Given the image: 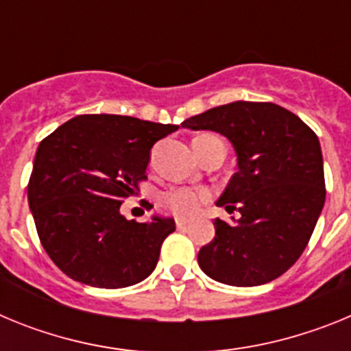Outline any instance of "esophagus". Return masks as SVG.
Segmentation results:
<instances>
[{
    "mask_svg": "<svg viewBox=\"0 0 351 351\" xmlns=\"http://www.w3.org/2000/svg\"><path fill=\"white\" fill-rule=\"evenodd\" d=\"M186 225H188L186 219H176V226H178V228H186Z\"/></svg>",
    "mask_w": 351,
    "mask_h": 351,
    "instance_id": "1",
    "label": "esophagus"
}]
</instances>
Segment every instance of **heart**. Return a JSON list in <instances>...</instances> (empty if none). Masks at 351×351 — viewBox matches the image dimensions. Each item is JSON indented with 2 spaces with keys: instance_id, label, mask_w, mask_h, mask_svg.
Instances as JSON below:
<instances>
[{
  "instance_id": "heart-1",
  "label": "heart",
  "mask_w": 351,
  "mask_h": 351,
  "mask_svg": "<svg viewBox=\"0 0 351 351\" xmlns=\"http://www.w3.org/2000/svg\"><path fill=\"white\" fill-rule=\"evenodd\" d=\"M210 202V193L207 190L195 188H173L163 195L161 204L178 218L190 219L202 213L204 207Z\"/></svg>"
}]
</instances>
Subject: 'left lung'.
Wrapping results in <instances>:
<instances>
[{"instance_id":"8db88e82","label":"left lung","mask_w":351,"mask_h":351,"mask_svg":"<svg viewBox=\"0 0 351 351\" xmlns=\"http://www.w3.org/2000/svg\"><path fill=\"white\" fill-rule=\"evenodd\" d=\"M181 126L221 133L237 154L239 170L216 204L241 216L235 223L214 219L216 235L198 251L200 269L230 287L280 278L302 255L324 209V158L316 133L269 101L219 105Z\"/></svg>"}]
</instances>
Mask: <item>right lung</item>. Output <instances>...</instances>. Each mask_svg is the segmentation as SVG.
<instances>
[{"instance_id": "obj_1", "label": "right lung", "mask_w": 351, "mask_h": 351, "mask_svg": "<svg viewBox=\"0 0 351 351\" xmlns=\"http://www.w3.org/2000/svg\"><path fill=\"white\" fill-rule=\"evenodd\" d=\"M179 126L130 116L84 114L43 138L27 202L43 250L71 280L125 288L156 267L172 218L126 219L119 207L147 179L151 149Z\"/></svg>"}]
</instances>
